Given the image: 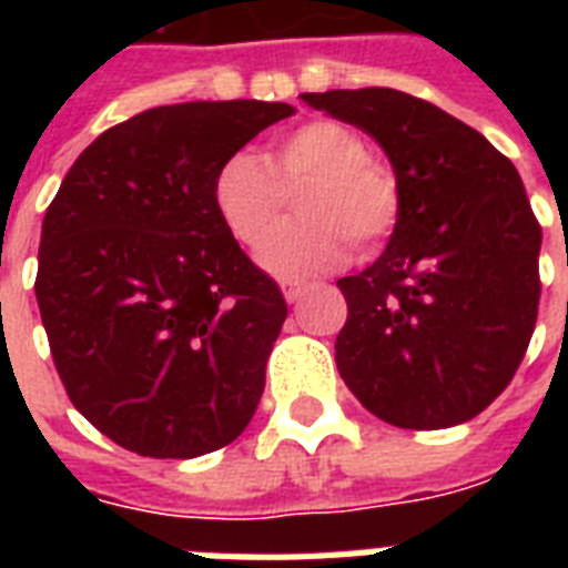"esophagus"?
<instances>
[{"instance_id": "1", "label": "esophagus", "mask_w": 568, "mask_h": 568, "mask_svg": "<svg viewBox=\"0 0 568 568\" xmlns=\"http://www.w3.org/2000/svg\"><path fill=\"white\" fill-rule=\"evenodd\" d=\"M283 294H285V301L294 303V301H301V294H303V283H292V280H283Z\"/></svg>"}]
</instances>
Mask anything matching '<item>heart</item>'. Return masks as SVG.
I'll return each mask as SVG.
<instances>
[{
	"label": "heart",
	"instance_id": "heart-1",
	"mask_svg": "<svg viewBox=\"0 0 568 568\" xmlns=\"http://www.w3.org/2000/svg\"><path fill=\"white\" fill-rule=\"evenodd\" d=\"M304 221L276 242L287 194ZM217 221L235 244L280 276H310L338 265L347 241L374 250L397 230L404 194L388 164L372 159L365 138L336 120H310L271 141L267 155L235 150L212 180Z\"/></svg>",
	"mask_w": 568,
	"mask_h": 568
}]
</instances>
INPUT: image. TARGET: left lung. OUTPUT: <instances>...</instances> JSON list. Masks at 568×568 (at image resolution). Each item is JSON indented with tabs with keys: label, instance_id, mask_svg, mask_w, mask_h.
Here are the masks:
<instances>
[{
	"label": "left lung",
	"instance_id": "obj_1",
	"mask_svg": "<svg viewBox=\"0 0 568 568\" xmlns=\"http://www.w3.org/2000/svg\"><path fill=\"white\" fill-rule=\"evenodd\" d=\"M303 100L368 132L404 194L383 256L338 280V374L395 427L475 418L510 386L537 327L542 230L519 171L480 132L404 91Z\"/></svg>",
	"mask_w": 568,
	"mask_h": 568
}]
</instances>
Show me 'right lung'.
<instances>
[{"label": "right lung", "instance_id": "obj_1", "mask_svg": "<svg viewBox=\"0 0 568 568\" xmlns=\"http://www.w3.org/2000/svg\"><path fill=\"white\" fill-rule=\"evenodd\" d=\"M285 102L159 105L102 132L49 203L40 321L73 406L141 457H203L239 439L288 315L230 239L214 171Z\"/></svg>", "mask_w": 568, "mask_h": 568}]
</instances>
